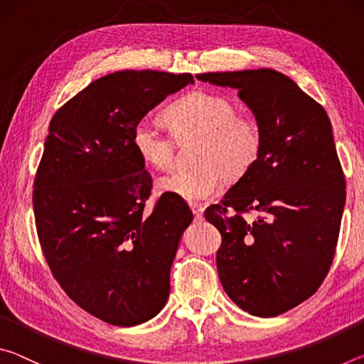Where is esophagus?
<instances>
[{
	"instance_id": "1",
	"label": "esophagus",
	"mask_w": 364,
	"mask_h": 364,
	"mask_svg": "<svg viewBox=\"0 0 364 364\" xmlns=\"http://www.w3.org/2000/svg\"><path fill=\"white\" fill-rule=\"evenodd\" d=\"M189 207H191V210H193L196 220H202V218H204V208H202V205H199V204H191Z\"/></svg>"
}]
</instances>
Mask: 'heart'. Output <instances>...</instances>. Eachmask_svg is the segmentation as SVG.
<instances>
[{
	"label": "heart",
	"instance_id": "obj_1",
	"mask_svg": "<svg viewBox=\"0 0 364 364\" xmlns=\"http://www.w3.org/2000/svg\"><path fill=\"white\" fill-rule=\"evenodd\" d=\"M165 120L175 140L151 119H141L133 128L132 143L144 164L168 168L175 157V141L199 139L196 165L191 171H171L157 180V189L183 200H205L217 196L223 176L241 180L260 157L263 139L257 122L237 114L234 102L210 91H191L165 109Z\"/></svg>",
	"mask_w": 364,
	"mask_h": 364
}]
</instances>
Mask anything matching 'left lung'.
Instances as JSON below:
<instances>
[{
	"label": "left lung",
	"instance_id": "obj_1",
	"mask_svg": "<svg viewBox=\"0 0 364 364\" xmlns=\"http://www.w3.org/2000/svg\"><path fill=\"white\" fill-rule=\"evenodd\" d=\"M200 82L237 90L255 115L257 164L205 218L221 234L217 268L230 299L250 315L278 316L318 291L334 260L345 178L326 110L284 73L210 72ZM254 213L256 218H245Z\"/></svg>",
	"mask_w": 364,
	"mask_h": 364
}]
</instances>
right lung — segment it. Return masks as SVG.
Returning <instances> with one entry per match:
<instances>
[{
	"label": "right lung",
	"mask_w": 364,
	"mask_h": 364,
	"mask_svg": "<svg viewBox=\"0 0 364 364\" xmlns=\"http://www.w3.org/2000/svg\"><path fill=\"white\" fill-rule=\"evenodd\" d=\"M191 73L120 70L91 82L49 123L33 184L40 244L54 278L114 326L149 321L167 304L170 268L193 212L164 194L147 215L152 178L133 128Z\"/></svg>",
	"instance_id": "right-lung-1"
}]
</instances>
